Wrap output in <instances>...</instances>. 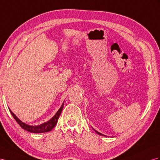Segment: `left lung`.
<instances>
[{
    "mask_svg": "<svg viewBox=\"0 0 160 160\" xmlns=\"http://www.w3.org/2000/svg\"><path fill=\"white\" fill-rule=\"evenodd\" d=\"M94 130H95V129H94ZM95 132H97L98 134H99V135H102V136H104V135H103V134H101V133H100V132H97V130H95Z\"/></svg>",
    "mask_w": 160,
    "mask_h": 160,
    "instance_id": "left-lung-1",
    "label": "left lung"
}]
</instances>
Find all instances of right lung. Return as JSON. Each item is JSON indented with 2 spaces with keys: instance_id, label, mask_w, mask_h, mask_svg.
<instances>
[{
  "instance_id": "add662e5",
  "label": "right lung",
  "mask_w": 160,
  "mask_h": 160,
  "mask_svg": "<svg viewBox=\"0 0 160 160\" xmlns=\"http://www.w3.org/2000/svg\"><path fill=\"white\" fill-rule=\"evenodd\" d=\"M63 105H64V103L62 104L60 109L58 110V112L56 113L55 115L53 116L50 120L48 121L47 122L44 123V124H40L38 126H29L28 124H26L25 123L22 122L21 120L18 119L17 116H16L15 114L11 111L10 109L9 110L12 114V116H13V117L14 118V119L16 120V122L18 123L19 125L21 126L23 129L28 131V132H33V133H42V132H49V131H51L53 128H54L55 126L57 123V121H58L59 117L61 113V111H62L63 108Z\"/></svg>"
}]
</instances>
